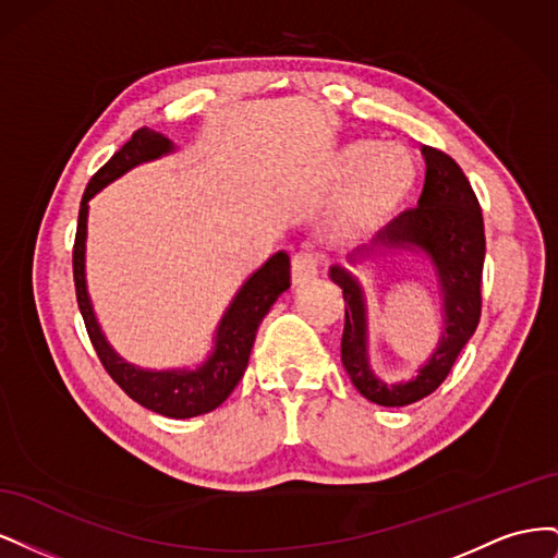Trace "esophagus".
Returning a JSON list of instances; mask_svg holds the SVG:
<instances>
[{
  "label": "esophagus",
  "mask_w": 558,
  "mask_h": 558,
  "mask_svg": "<svg viewBox=\"0 0 558 558\" xmlns=\"http://www.w3.org/2000/svg\"><path fill=\"white\" fill-rule=\"evenodd\" d=\"M316 277V258L307 251H300L291 260V281L293 286H302Z\"/></svg>",
  "instance_id": "34e87169"
}]
</instances>
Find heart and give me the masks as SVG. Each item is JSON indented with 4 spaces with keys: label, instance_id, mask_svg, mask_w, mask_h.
Here are the masks:
<instances>
[{
    "label": "heart",
    "instance_id": "heart-1",
    "mask_svg": "<svg viewBox=\"0 0 558 558\" xmlns=\"http://www.w3.org/2000/svg\"><path fill=\"white\" fill-rule=\"evenodd\" d=\"M337 172L351 177L337 214V232L344 240H363L381 230L410 197L416 167L400 144L351 142L337 156Z\"/></svg>",
    "mask_w": 558,
    "mask_h": 558
}]
</instances>
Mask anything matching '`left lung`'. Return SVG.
Returning <instances> with one entry per match:
<instances>
[{
	"mask_svg": "<svg viewBox=\"0 0 558 558\" xmlns=\"http://www.w3.org/2000/svg\"><path fill=\"white\" fill-rule=\"evenodd\" d=\"M426 158V181L418 205L402 211L369 246H361L349 256L356 265L363 258L384 251H421L426 253L442 295L445 328L430 359L418 367L416 377L398 384L379 379L367 359V307L361 281L347 267L332 265L330 279L344 295V332L342 365L353 386L369 402L384 408H404L430 396L440 386L459 353L477 330L482 316V267H484V221L475 191L442 150L421 146Z\"/></svg>",
	"mask_w": 558,
	"mask_h": 558,
	"instance_id": "1",
	"label": "left lung"
}]
</instances>
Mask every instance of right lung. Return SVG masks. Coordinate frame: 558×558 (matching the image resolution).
Here are the masks:
<instances>
[{
	"label": "right lung",
	"mask_w": 558,
	"mask_h": 558,
	"mask_svg": "<svg viewBox=\"0 0 558 558\" xmlns=\"http://www.w3.org/2000/svg\"><path fill=\"white\" fill-rule=\"evenodd\" d=\"M174 150V144L160 132L142 128L132 134V140L116 150L111 160L99 170L81 199L78 226L74 240V286L76 302L86 324L90 342L99 361L111 375V379L123 388L146 410L170 416L191 418L216 410L240 384L248 365L251 347L256 340L260 320L275 305V300L291 286V258L289 253H275L260 269H256L232 298L221 324L216 328L214 351L207 361L195 369H142L128 363L109 347L107 337L99 328L86 286V230H88V202L113 179L123 177L132 167L156 160Z\"/></svg>",
	"instance_id": "1"
}]
</instances>
